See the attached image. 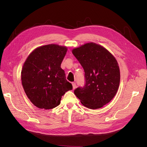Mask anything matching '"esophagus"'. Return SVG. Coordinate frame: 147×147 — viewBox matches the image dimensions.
Masks as SVG:
<instances>
[{"mask_svg": "<svg viewBox=\"0 0 147 147\" xmlns=\"http://www.w3.org/2000/svg\"><path fill=\"white\" fill-rule=\"evenodd\" d=\"M72 86H73V89L74 90V89H75L76 88V87H77V85H76V83H75V82H72Z\"/></svg>", "mask_w": 147, "mask_h": 147, "instance_id": "1", "label": "esophagus"}]
</instances>
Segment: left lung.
I'll use <instances>...</instances> for the list:
<instances>
[{"mask_svg": "<svg viewBox=\"0 0 147 147\" xmlns=\"http://www.w3.org/2000/svg\"><path fill=\"white\" fill-rule=\"evenodd\" d=\"M84 71L85 84L74 94L82 104L91 109L102 107L116 94L120 72L117 61L106 49L95 43H88L72 50Z\"/></svg>", "mask_w": 147, "mask_h": 147, "instance_id": "8db88e82", "label": "left lung"}]
</instances>
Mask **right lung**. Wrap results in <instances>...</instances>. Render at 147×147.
I'll list each match as a JSON object with an SVG mask.
<instances>
[{
    "label": "right lung",
    "mask_w": 147,
    "mask_h": 147,
    "mask_svg": "<svg viewBox=\"0 0 147 147\" xmlns=\"http://www.w3.org/2000/svg\"><path fill=\"white\" fill-rule=\"evenodd\" d=\"M65 47L50 44L30 53L21 70V81L29 99L39 109H51L59 105L65 92L72 90L61 64Z\"/></svg>",
    "instance_id": "1"
}]
</instances>
